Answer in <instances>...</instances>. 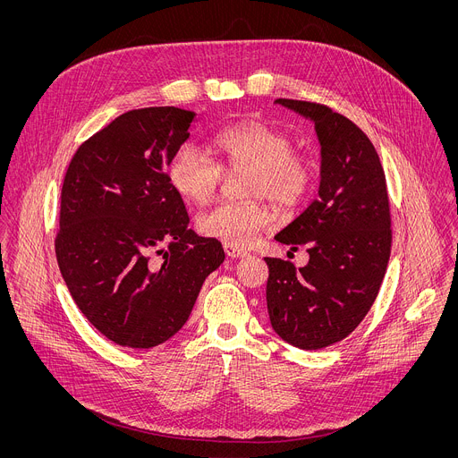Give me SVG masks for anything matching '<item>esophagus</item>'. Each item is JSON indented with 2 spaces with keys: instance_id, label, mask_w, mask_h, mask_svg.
Returning a JSON list of instances; mask_svg holds the SVG:
<instances>
[{
  "instance_id": "34e87169",
  "label": "esophagus",
  "mask_w": 458,
  "mask_h": 458,
  "mask_svg": "<svg viewBox=\"0 0 458 458\" xmlns=\"http://www.w3.org/2000/svg\"><path fill=\"white\" fill-rule=\"evenodd\" d=\"M225 251L228 257H233V259H239V257H246V251L237 248V246H232V244H225Z\"/></svg>"
}]
</instances>
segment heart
<instances>
[{
    "instance_id": "1",
    "label": "heart",
    "mask_w": 458,
    "mask_h": 458,
    "mask_svg": "<svg viewBox=\"0 0 458 458\" xmlns=\"http://www.w3.org/2000/svg\"><path fill=\"white\" fill-rule=\"evenodd\" d=\"M212 161L198 147L181 145L168 166L170 186L184 199L205 205L223 182L225 174L246 172V198H267L281 208L299 205L313 181V168L293 152L292 140L265 123L248 121L228 126L212 140ZM272 223L268 207L260 201L221 203L198 219L203 235L237 248L251 246Z\"/></svg>"
}]
</instances>
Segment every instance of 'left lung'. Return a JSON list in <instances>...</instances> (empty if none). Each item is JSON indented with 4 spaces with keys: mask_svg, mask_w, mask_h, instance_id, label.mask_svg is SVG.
<instances>
[{
    "mask_svg": "<svg viewBox=\"0 0 458 458\" xmlns=\"http://www.w3.org/2000/svg\"><path fill=\"white\" fill-rule=\"evenodd\" d=\"M276 103L313 121L320 143L318 198L276 241L308 265L267 257L272 328L288 344L320 350L348 337L369 311L391 251L386 175L362 130L332 108L295 99Z\"/></svg>",
    "mask_w": 458,
    "mask_h": 458,
    "instance_id": "1",
    "label": "left lung"
}]
</instances>
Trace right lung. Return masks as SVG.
I'll list each match as a JSON object with an SVG mask.
<instances>
[{"instance_id": "add662e5", "label": "right lung", "mask_w": 458, "mask_h": 458, "mask_svg": "<svg viewBox=\"0 0 458 458\" xmlns=\"http://www.w3.org/2000/svg\"><path fill=\"white\" fill-rule=\"evenodd\" d=\"M193 121L195 112L175 106L124 112L78 148L63 181L61 276L81 313L119 346L148 350L174 337L225 260L217 239L188 228L165 172Z\"/></svg>"}]
</instances>
